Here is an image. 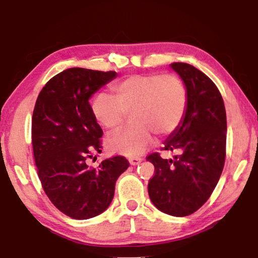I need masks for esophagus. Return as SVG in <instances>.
<instances>
[{"label": "esophagus", "mask_w": 258, "mask_h": 258, "mask_svg": "<svg viewBox=\"0 0 258 258\" xmlns=\"http://www.w3.org/2000/svg\"><path fill=\"white\" fill-rule=\"evenodd\" d=\"M141 161H142V158H140V157H135V158H130V164L133 165V166L139 165L140 163H141Z\"/></svg>", "instance_id": "1"}]
</instances>
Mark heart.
Masks as SVG:
<instances>
[{"label":"heart","mask_w":258,"mask_h":258,"mask_svg":"<svg viewBox=\"0 0 258 258\" xmlns=\"http://www.w3.org/2000/svg\"><path fill=\"white\" fill-rule=\"evenodd\" d=\"M112 98L99 93L92 102L95 119L104 128L113 131L132 112L130 127L111 135L107 147L127 157L142 155L154 141V133L174 132L185 115L187 93L176 75H133L111 86Z\"/></svg>","instance_id":"1"}]
</instances>
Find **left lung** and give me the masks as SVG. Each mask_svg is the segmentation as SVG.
<instances>
[{
  "mask_svg": "<svg viewBox=\"0 0 258 258\" xmlns=\"http://www.w3.org/2000/svg\"><path fill=\"white\" fill-rule=\"evenodd\" d=\"M186 89L185 115L164 141V150L176 152L164 159L147 157L155 175L148 184L152 204L172 216H187L211 197L223 171L226 113L220 91L208 76L184 62L171 63Z\"/></svg>",
  "mask_w": 258,
  "mask_h": 258,
  "instance_id": "obj_1",
  "label": "left lung"
}]
</instances>
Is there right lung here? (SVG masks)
I'll return each mask as SVG.
<instances>
[{
	"instance_id": "add662e5",
	"label": "right lung",
	"mask_w": 258,
	"mask_h": 258,
	"mask_svg": "<svg viewBox=\"0 0 258 258\" xmlns=\"http://www.w3.org/2000/svg\"><path fill=\"white\" fill-rule=\"evenodd\" d=\"M116 77V72L69 68L46 83L35 103L32 141L38 177L52 204L75 220L106 211L117 178L130 166L121 156L101 161L98 168L86 164L101 152L103 134L89 101Z\"/></svg>"
}]
</instances>
